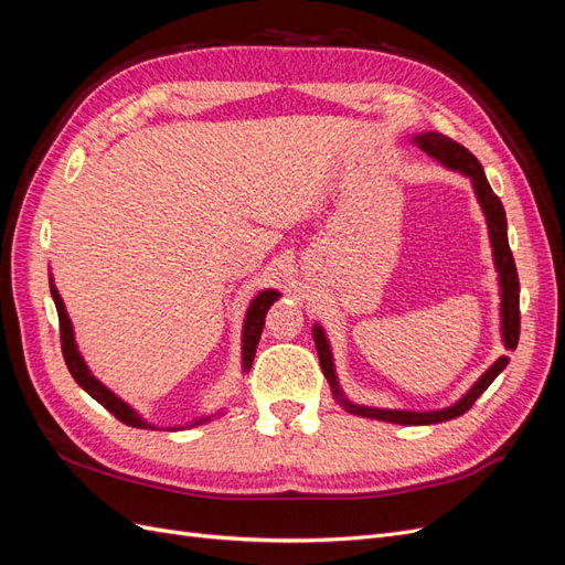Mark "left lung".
Returning a JSON list of instances; mask_svg holds the SVG:
<instances>
[{
    "instance_id": "obj_1",
    "label": "left lung",
    "mask_w": 565,
    "mask_h": 565,
    "mask_svg": "<svg viewBox=\"0 0 565 565\" xmlns=\"http://www.w3.org/2000/svg\"><path fill=\"white\" fill-rule=\"evenodd\" d=\"M417 146L429 152L431 158H436L438 162L448 164L450 169H457V172L467 174L473 183V191L478 202L486 212L488 218V228H490V243H492V254H494V266L500 270V287H502V334H504V347L509 351H514L519 344L521 337V309H519V273H516V264H514V254L509 249V237H507V214L502 207V200L492 193V188L483 174V167L478 162L471 152L452 141L450 136H443L436 131H426L422 136H417ZM313 339H316V349H318V358H320V367L322 374L328 377L337 401L344 405L349 413L361 415V417H370V419H382V422H393V424H438V422H448L455 419L459 415H465L467 409L478 401V396L494 382V377L509 365V358L502 355L498 363H494L490 370H486V374L478 380L471 391L467 393L465 398L459 403H455L452 407L446 409H436V413H405V409H374V407H361L349 403L344 396H341L337 377H334V367H332V353L328 347V339H324L322 330L316 324L313 330Z\"/></svg>"
}]
</instances>
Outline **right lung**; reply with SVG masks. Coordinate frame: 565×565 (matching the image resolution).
<instances>
[{"label": "right lung", "instance_id": "1", "mask_svg": "<svg viewBox=\"0 0 565 565\" xmlns=\"http://www.w3.org/2000/svg\"><path fill=\"white\" fill-rule=\"evenodd\" d=\"M51 287V297H54V303H56V311H58V324H61V351H63V358H65V365L67 370H71L73 380L89 393V396L94 401H98L100 405H104L108 413H113L119 422H125L127 426H136V429H156V426L143 422L139 415L134 413V409L119 401L113 391H108L104 384H100L94 374L89 372V367L84 365L82 355L75 347V339H73V324H71V318H67L65 313V306H63V299L58 295V289L54 287V282H49ZM278 292L276 289H264V292L256 297L249 306L247 311V318H245V332H243V365L245 370L252 367V361H254V353H256V344H259V337H262V330H264V318H266V311L270 309L273 301H278ZM210 417L204 419H198L193 422L191 426H198L202 422H207Z\"/></svg>", "mask_w": 565, "mask_h": 565}]
</instances>
